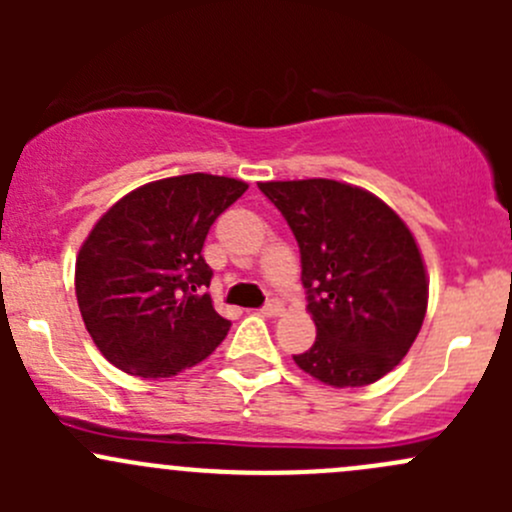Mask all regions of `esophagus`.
<instances>
[{
	"label": "esophagus",
	"mask_w": 512,
	"mask_h": 512,
	"mask_svg": "<svg viewBox=\"0 0 512 512\" xmlns=\"http://www.w3.org/2000/svg\"><path fill=\"white\" fill-rule=\"evenodd\" d=\"M260 312L265 314V317H277V314L282 312V302H280V299H270V302H267L265 307L260 309Z\"/></svg>",
	"instance_id": "esophagus-1"
}]
</instances>
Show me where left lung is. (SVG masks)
Instances as JSON below:
<instances>
[{
  "label": "left lung",
  "mask_w": 512,
  "mask_h": 512,
  "mask_svg": "<svg viewBox=\"0 0 512 512\" xmlns=\"http://www.w3.org/2000/svg\"><path fill=\"white\" fill-rule=\"evenodd\" d=\"M287 220L317 339L294 361L329 386L389 374L418 337L428 285L404 220L376 195L327 178L260 183Z\"/></svg>",
  "instance_id": "obj_1"
}]
</instances>
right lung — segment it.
<instances>
[{"label": "right lung", "mask_w": 512, "mask_h": 512, "mask_svg": "<svg viewBox=\"0 0 512 512\" xmlns=\"http://www.w3.org/2000/svg\"><path fill=\"white\" fill-rule=\"evenodd\" d=\"M242 180L190 173L133 190L94 225L76 260V299L101 354L121 371L165 379L200 364L230 322L213 307L203 257Z\"/></svg>", "instance_id": "1"}]
</instances>
